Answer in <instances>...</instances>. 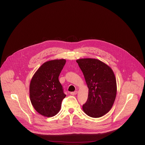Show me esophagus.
Masks as SVG:
<instances>
[{"instance_id":"esophagus-1","label":"esophagus","mask_w":145,"mask_h":145,"mask_svg":"<svg viewBox=\"0 0 145 145\" xmlns=\"http://www.w3.org/2000/svg\"><path fill=\"white\" fill-rule=\"evenodd\" d=\"M77 91H76L74 92H71V95H77Z\"/></svg>"}]
</instances>
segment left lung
I'll list each match as a JSON object with an SVG mask.
<instances>
[{
  "instance_id": "obj_1",
  "label": "left lung",
  "mask_w": 145,
  "mask_h": 145,
  "mask_svg": "<svg viewBox=\"0 0 145 145\" xmlns=\"http://www.w3.org/2000/svg\"><path fill=\"white\" fill-rule=\"evenodd\" d=\"M76 61L88 88L83 110L90 117H101L110 110L116 100L117 87L114 72L108 65L97 59L82 58Z\"/></svg>"
}]
</instances>
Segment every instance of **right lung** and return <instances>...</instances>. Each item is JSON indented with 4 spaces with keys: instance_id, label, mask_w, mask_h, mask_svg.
<instances>
[{
    "instance_id": "obj_1",
    "label": "right lung",
    "mask_w": 145,
    "mask_h": 145,
    "mask_svg": "<svg viewBox=\"0 0 145 145\" xmlns=\"http://www.w3.org/2000/svg\"><path fill=\"white\" fill-rule=\"evenodd\" d=\"M65 59H54L42 64L29 84V98L35 110L41 116L52 117L60 111L66 95L59 81Z\"/></svg>"
}]
</instances>
